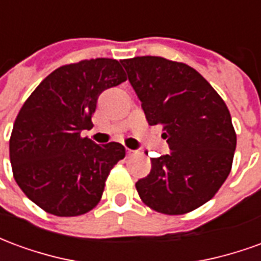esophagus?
Returning <instances> with one entry per match:
<instances>
[{
  "label": "esophagus",
  "instance_id": "34e87169",
  "mask_svg": "<svg viewBox=\"0 0 261 261\" xmlns=\"http://www.w3.org/2000/svg\"><path fill=\"white\" fill-rule=\"evenodd\" d=\"M125 152H127V156L130 158V156H133V155H136L137 151H134V149H128V148H127V151H125Z\"/></svg>",
  "mask_w": 261,
  "mask_h": 261
}]
</instances>
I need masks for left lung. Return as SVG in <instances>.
Segmentation results:
<instances>
[{
	"label": "left lung",
	"mask_w": 261,
	"mask_h": 261,
	"mask_svg": "<svg viewBox=\"0 0 261 261\" xmlns=\"http://www.w3.org/2000/svg\"><path fill=\"white\" fill-rule=\"evenodd\" d=\"M149 125L162 124L170 153L151 158L136 183L148 207L180 215L211 200L232 168L236 134L229 110L196 69L162 57L121 60Z\"/></svg>",
	"instance_id": "left-lung-1"
}]
</instances>
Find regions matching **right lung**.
Segmentation results:
<instances>
[{
  "instance_id": "obj_1",
  "label": "right lung",
  "mask_w": 261,
  "mask_h": 261,
  "mask_svg": "<svg viewBox=\"0 0 261 261\" xmlns=\"http://www.w3.org/2000/svg\"><path fill=\"white\" fill-rule=\"evenodd\" d=\"M125 80L117 60H84L53 71L23 103L9 140L12 172L48 214L76 217L96 207L110 170L125 156L119 142L81 137L92 127L100 93Z\"/></svg>"
}]
</instances>
